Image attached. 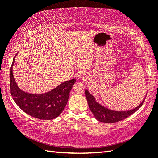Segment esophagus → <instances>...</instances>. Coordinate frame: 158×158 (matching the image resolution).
Here are the masks:
<instances>
[{"label":"esophagus","instance_id":"1","mask_svg":"<svg viewBox=\"0 0 158 158\" xmlns=\"http://www.w3.org/2000/svg\"><path fill=\"white\" fill-rule=\"evenodd\" d=\"M79 78H80V79H82V78H84V77H83L82 75L81 74V75H79Z\"/></svg>","mask_w":158,"mask_h":158}]
</instances>
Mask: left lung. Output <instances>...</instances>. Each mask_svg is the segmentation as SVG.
I'll return each mask as SVG.
<instances>
[{"label":"left lung","instance_id":"8db88e82","mask_svg":"<svg viewBox=\"0 0 158 158\" xmlns=\"http://www.w3.org/2000/svg\"><path fill=\"white\" fill-rule=\"evenodd\" d=\"M85 97H86V100L88 101V104H89L90 111L94 115L95 118L99 121L106 123H112L118 122L129 117L130 115L133 114L141 107V105H143L144 100H145L144 99L139 105L137 106L136 108L132 109V110L118 111L111 110V109H109L100 105L95 101L94 96L90 94L87 90H85Z\"/></svg>","mask_w":158,"mask_h":158}]
</instances>
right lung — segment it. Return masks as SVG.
<instances>
[{"instance_id": "1", "label": "right lung", "mask_w": 158, "mask_h": 158, "mask_svg": "<svg viewBox=\"0 0 158 158\" xmlns=\"http://www.w3.org/2000/svg\"><path fill=\"white\" fill-rule=\"evenodd\" d=\"M14 62L15 58L10 70V87L13 100L19 107L30 116L41 120H52L59 116L68 103L75 79L63 82L43 94H31L18 87L12 74Z\"/></svg>"}]
</instances>
